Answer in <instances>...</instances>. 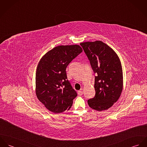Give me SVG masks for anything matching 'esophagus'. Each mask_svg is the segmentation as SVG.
Instances as JSON below:
<instances>
[{
	"instance_id": "1",
	"label": "esophagus",
	"mask_w": 147,
	"mask_h": 147,
	"mask_svg": "<svg viewBox=\"0 0 147 147\" xmlns=\"http://www.w3.org/2000/svg\"><path fill=\"white\" fill-rule=\"evenodd\" d=\"M78 95H79V96H80L83 94V92L82 90H79V91L78 92Z\"/></svg>"
}]
</instances>
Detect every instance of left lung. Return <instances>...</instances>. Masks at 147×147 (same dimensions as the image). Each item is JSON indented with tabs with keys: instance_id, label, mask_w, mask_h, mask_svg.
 <instances>
[{
	"instance_id": "1",
	"label": "left lung",
	"mask_w": 147,
	"mask_h": 147,
	"mask_svg": "<svg viewBox=\"0 0 147 147\" xmlns=\"http://www.w3.org/2000/svg\"><path fill=\"white\" fill-rule=\"evenodd\" d=\"M95 76L94 97L88 100L92 109L101 111L111 107L119 99L123 89V72L116 53L101 41L80 43Z\"/></svg>"
}]
</instances>
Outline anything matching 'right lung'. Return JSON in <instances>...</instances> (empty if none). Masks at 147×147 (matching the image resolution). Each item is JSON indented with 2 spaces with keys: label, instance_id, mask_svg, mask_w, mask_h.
I'll return each mask as SVG.
<instances>
[{
  "label": "right lung",
  "instance_id": "add662e5",
  "mask_svg": "<svg viewBox=\"0 0 147 147\" xmlns=\"http://www.w3.org/2000/svg\"><path fill=\"white\" fill-rule=\"evenodd\" d=\"M83 51L78 45L57 46L40 61L36 74V93L39 101L50 111L60 113L69 110L77 96L67 80L66 68Z\"/></svg>",
  "mask_w": 147,
  "mask_h": 147
}]
</instances>
